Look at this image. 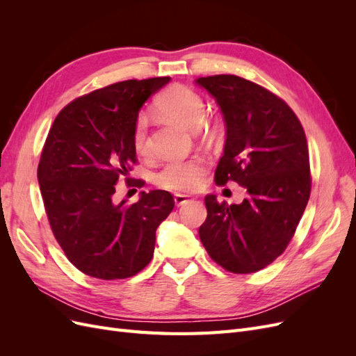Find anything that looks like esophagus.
I'll return each instance as SVG.
<instances>
[{"instance_id": "esophagus-1", "label": "esophagus", "mask_w": 356, "mask_h": 356, "mask_svg": "<svg viewBox=\"0 0 356 356\" xmlns=\"http://www.w3.org/2000/svg\"><path fill=\"white\" fill-rule=\"evenodd\" d=\"M174 200H175V204L177 207H182V204H186L191 200V196H187V195H175L174 196Z\"/></svg>"}]
</instances>
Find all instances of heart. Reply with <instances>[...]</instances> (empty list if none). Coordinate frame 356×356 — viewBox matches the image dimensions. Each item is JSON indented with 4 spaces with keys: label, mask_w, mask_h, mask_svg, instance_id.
I'll use <instances>...</instances> for the list:
<instances>
[{
    "label": "heart",
    "mask_w": 356,
    "mask_h": 356,
    "mask_svg": "<svg viewBox=\"0 0 356 356\" xmlns=\"http://www.w3.org/2000/svg\"><path fill=\"white\" fill-rule=\"evenodd\" d=\"M157 108L161 114L174 122H178L190 129H196L204 117V102L202 96L186 86H174L160 96ZM134 148L138 154L147 156L149 153L148 118L143 114L134 124ZM207 172V163L203 159L195 157L188 160H168L156 172L154 184L175 193H188L196 190Z\"/></svg>",
    "instance_id": "1"
}]
</instances>
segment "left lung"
<instances>
[{
	"mask_svg": "<svg viewBox=\"0 0 356 356\" xmlns=\"http://www.w3.org/2000/svg\"><path fill=\"white\" fill-rule=\"evenodd\" d=\"M225 123L224 154L215 182H238L239 204L208 195L200 241L212 260L233 273H254L273 263L293 239L310 196L306 135L294 111L276 95L238 75L200 77Z\"/></svg>",
	"mask_w": 356,
	"mask_h": 356,
	"instance_id": "obj_1",
	"label": "left lung"
}]
</instances>
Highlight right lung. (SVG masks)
Here are the masks:
<instances>
[{
    "label": "right lung",
    "instance_id": "obj_1",
    "mask_svg": "<svg viewBox=\"0 0 356 356\" xmlns=\"http://www.w3.org/2000/svg\"><path fill=\"white\" fill-rule=\"evenodd\" d=\"M169 80H126L93 90L68 104L50 127L38 163L42 202L58 243L88 276L114 281L141 272L153 258L157 227L175 207L165 190L141 191L132 204L114 200L118 178L136 163L139 110Z\"/></svg>",
    "mask_w": 356,
    "mask_h": 356
}]
</instances>
